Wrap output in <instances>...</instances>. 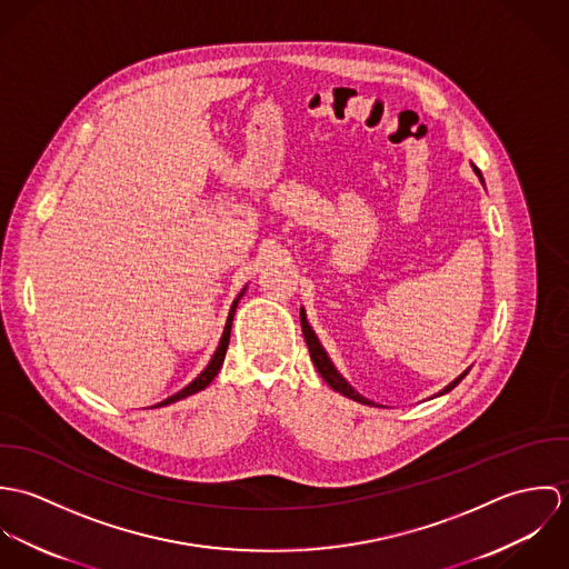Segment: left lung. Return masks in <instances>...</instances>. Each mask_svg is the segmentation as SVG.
Here are the masks:
<instances>
[{
	"instance_id": "left-lung-1",
	"label": "left lung",
	"mask_w": 569,
	"mask_h": 569,
	"mask_svg": "<svg viewBox=\"0 0 569 569\" xmlns=\"http://www.w3.org/2000/svg\"><path fill=\"white\" fill-rule=\"evenodd\" d=\"M473 166V170H476V174L480 177V181L485 183V177H482V172H480V168L476 166V163H471ZM300 325H302V332H305V339H307V346H309V352H311V361L316 363V368H318V372L322 375V379H325L326 383L335 390V392H339L341 397H348V399H352V401H357V403H361V406H377L375 401H370V399H366V397H361L341 375H339V370L335 368V363L330 361V357H328V352L325 350V346L320 343V339H318V335H316V330L311 328L309 325V320H307V311L305 309H300ZM469 370H471V366L460 375V377H456L449 386H445L438 395H447V392H451L467 375H469Z\"/></svg>"
}]
</instances>
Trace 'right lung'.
<instances>
[{
  "mask_svg": "<svg viewBox=\"0 0 569 569\" xmlns=\"http://www.w3.org/2000/svg\"><path fill=\"white\" fill-rule=\"evenodd\" d=\"M244 291H247V287L241 289V293H239V296H237V300L232 302V309H230L228 322H226L223 335H221V339H219V346H217V350H214L212 359L208 361V366L201 370V375H199L194 381H190L186 388H181L177 395H172V397L163 399L162 403H158V406L153 407H163L170 406V403H177V401H181V399H186V397H190V395H197V392L206 390V388L212 383V379L219 375V370H221V366H223V359H226V352H228V343H230V330H232V322H234V313H237V307H239V302H241Z\"/></svg>",
  "mask_w": 569,
  "mask_h": 569,
  "instance_id": "obj_1",
  "label": "right lung"
}]
</instances>
